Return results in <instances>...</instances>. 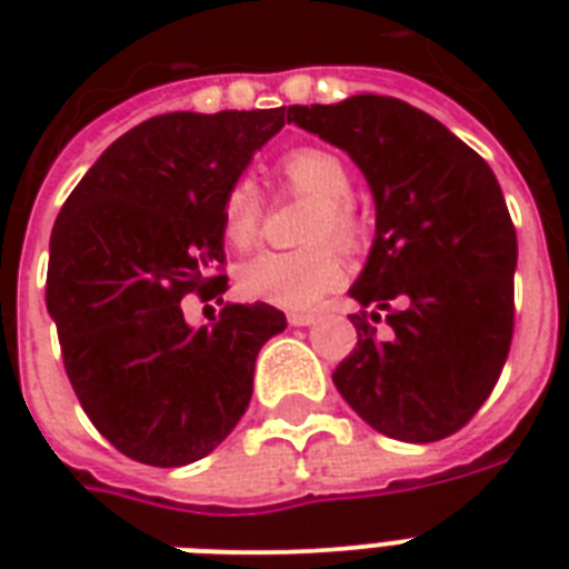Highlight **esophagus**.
<instances>
[{"label":"esophagus","mask_w":569,"mask_h":569,"mask_svg":"<svg viewBox=\"0 0 569 569\" xmlns=\"http://www.w3.org/2000/svg\"><path fill=\"white\" fill-rule=\"evenodd\" d=\"M286 319H289V325H295V328H307V325H312L319 316H316V312H289Z\"/></svg>","instance_id":"1"}]
</instances>
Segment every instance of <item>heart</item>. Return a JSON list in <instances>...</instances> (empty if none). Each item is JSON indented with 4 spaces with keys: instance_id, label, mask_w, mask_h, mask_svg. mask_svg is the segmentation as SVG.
I'll use <instances>...</instances> for the list:
<instances>
[{
    "instance_id": "b5f03b06",
    "label": "heart",
    "mask_w": 569,
    "mask_h": 569,
    "mask_svg": "<svg viewBox=\"0 0 569 569\" xmlns=\"http://www.w3.org/2000/svg\"><path fill=\"white\" fill-rule=\"evenodd\" d=\"M277 173L292 194L316 200L303 239L316 241L301 250H262L239 271V289L250 301L271 303L280 310H310L342 283L339 248H357L363 221L351 194L355 180L348 164L325 147H295L277 162ZM262 218V197L257 182L239 177L230 182L221 200V236L230 248H248L257 239Z\"/></svg>"
}]
</instances>
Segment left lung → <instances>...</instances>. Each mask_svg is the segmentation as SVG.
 I'll return each instance as SVG.
<instances>
[{
    "label": "left lung",
    "mask_w": 569,
    "mask_h": 569,
    "mask_svg": "<svg viewBox=\"0 0 569 569\" xmlns=\"http://www.w3.org/2000/svg\"><path fill=\"white\" fill-rule=\"evenodd\" d=\"M289 123L342 147L372 186L378 230L351 298L357 348L333 383L392 440L433 442L478 413L513 339L517 230L490 164L440 120L360 93L292 106ZM388 310L390 337L373 325ZM398 302V308L391 303Z\"/></svg>",
    "instance_id": "8db88e82"
}]
</instances>
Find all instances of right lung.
I'll list each match as a JSON object with an SVG mask.
<instances>
[{"instance_id": "add662e5", "label": "right lung", "mask_w": 569, "mask_h": 569, "mask_svg": "<svg viewBox=\"0 0 569 569\" xmlns=\"http://www.w3.org/2000/svg\"><path fill=\"white\" fill-rule=\"evenodd\" d=\"M286 109L171 111L120 136L52 227L47 310L93 428L147 467H186L236 428L259 348L286 328L268 303H223L200 330L182 298L227 292L221 200Z\"/></svg>"}]
</instances>
